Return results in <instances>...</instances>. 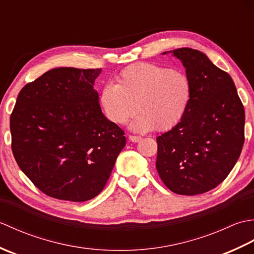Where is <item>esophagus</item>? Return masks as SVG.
<instances>
[{
    "instance_id": "obj_1",
    "label": "esophagus",
    "mask_w": 254,
    "mask_h": 254,
    "mask_svg": "<svg viewBox=\"0 0 254 254\" xmlns=\"http://www.w3.org/2000/svg\"><path fill=\"white\" fill-rule=\"evenodd\" d=\"M128 139H130V141L133 142V143H137V142L141 141L142 137L141 136H136V135H128Z\"/></svg>"
}]
</instances>
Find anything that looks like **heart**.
<instances>
[{
  "label": "heart",
  "instance_id": "b5f03b06",
  "mask_svg": "<svg viewBox=\"0 0 254 254\" xmlns=\"http://www.w3.org/2000/svg\"><path fill=\"white\" fill-rule=\"evenodd\" d=\"M191 94L190 79L180 69L136 63L123 69L116 85L105 86L100 104L112 123H126L137 111L134 130L167 131L185 116Z\"/></svg>",
  "mask_w": 254,
  "mask_h": 254
}]
</instances>
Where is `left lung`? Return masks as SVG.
<instances>
[{"mask_svg": "<svg viewBox=\"0 0 254 254\" xmlns=\"http://www.w3.org/2000/svg\"><path fill=\"white\" fill-rule=\"evenodd\" d=\"M174 56L186 67L191 100L180 122L157 137L156 168L169 190L196 195L222 183L238 160L245 108L230 75L204 53L180 48Z\"/></svg>", "mask_w": 254, "mask_h": 254, "instance_id": "1", "label": "left lung"}]
</instances>
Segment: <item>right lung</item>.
<instances>
[{"mask_svg": "<svg viewBox=\"0 0 254 254\" xmlns=\"http://www.w3.org/2000/svg\"><path fill=\"white\" fill-rule=\"evenodd\" d=\"M101 68L57 67L26 84L10 115L12 152L47 195L85 202L104 190L124 131L102 115L94 83Z\"/></svg>", "mask_w": 254, "mask_h": 254, "instance_id": "1", "label": "right lung"}]
</instances>
